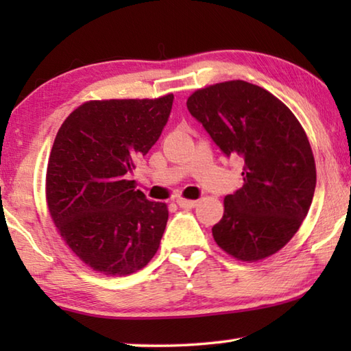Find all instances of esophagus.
I'll use <instances>...</instances> for the list:
<instances>
[{
    "mask_svg": "<svg viewBox=\"0 0 351 351\" xmlns=\"http://www.w3.org/2000/svg\"><path fill=\"white\" fill-rule=\"evenodd\" d=\"M197 203H198V201H195V199H186V198H178L176 199V204L182 207V209H192V207L197 206Z\"/></svg>",
    "mask_w": 351,
    "mask_h": 351,
    "instance_id": "obj_1",
    "label": "esophagus"
}]
</instances>
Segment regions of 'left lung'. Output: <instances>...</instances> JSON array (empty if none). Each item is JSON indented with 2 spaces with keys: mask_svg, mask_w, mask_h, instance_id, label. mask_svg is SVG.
<instances>
[{
  "mask_svg": "<svg viewBox=\"0 0 351 351\" xmlns=\"http://www.w3.org/2000/svg\"><path fill=\"white\" fill-rule=\"evenodd\" d=\"M187 108L226 156L243 161V187L224 198L213 240L237 260H263L293 239L310 210L316 162L287 105L245 80L201 88Z\"/></svg>",
  "mask_w": 351,
  "mask_h": 351,
  "instance_id": "8db88e82",
  "label": "left lung"
}]
</instances>
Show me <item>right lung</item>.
I'll return each mask as SVG.
<instances>
[{"label":"right lung","mask_w":351,"mask_h":351,"mask_svg":"<svg viewBox=\"0 0 351 351\" xmlns=\"http://www.w3.org/2000/svg\"><path fill=\"white\" fill-rule=\"evenodd\" d=\"M173 94L90 100L64 119L46 170V204L58 234L88 268L130 276L161 243L169 209L127 173L169 121Z\"/></svg>","instance_id":"obj_1"}]
</instances>
